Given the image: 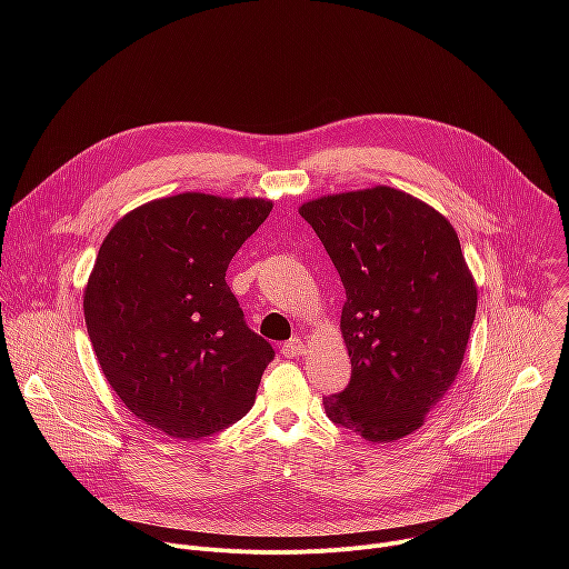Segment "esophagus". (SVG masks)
Here are the masks:
<instances>
[{
  "label": "esophagus",
  "instance_id": "obj_1",
  "mask_svg": "<svg viewBox=\"0 0 569 569\" xmlns=\"http://www.w3.org/2000/svg\"><path fill=\"white\" fill-rule=\"evenodd\" d=\"M281 353H283L286 358H299V356H303V353H306V345H303V340H301V338H292V340L283 342Z\"/></svg>",
  "mask_w": 569,
  "mask_h": 569
}]
</instances>
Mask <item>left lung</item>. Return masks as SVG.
I'll list each match as a JSON object with an SVG mask.
<instances>
[{"label":"left lung","instance_id":"obj_1","mask_svg":"<svg viewBox=\"0 0 569 569\" xmlns=\"http://www.w3.org/2000/svg\"><path fill=\"white\" fill-rule=\"evenodd\" d=\"M329 252L347 301L340 329L351 382L327 417L371 443L417 432L452 387L477 310V286L450 220L385 184L299 207Z\"/></svg>","mask_w":569,"mask_h":569}]
</instances>
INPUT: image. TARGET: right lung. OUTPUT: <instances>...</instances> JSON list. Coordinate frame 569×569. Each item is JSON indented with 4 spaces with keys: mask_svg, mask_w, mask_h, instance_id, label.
<instances>
[{
    "mask_svg": "<svg viewBox=\"0 0 569 569\" xmlns=\"http://www.w3.org/2000/svg\"><path fill=\"white\" fill-rule=\"evenodd\" d=\"M270 211L266 198L187 191L128 211L106 236L86 323L103 376L146 426L189 441L252 410L274 351L224 272Z\"/></svg>",
    "mask_w": 569,
    "mask_h": 569,
    "instance_id": "obj_1",
    "label": "right lung"
}]
</instances>
